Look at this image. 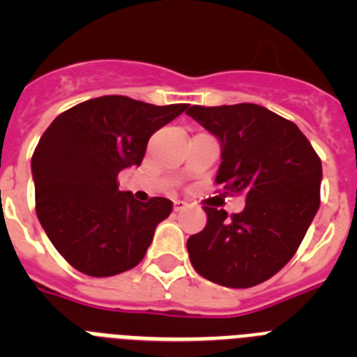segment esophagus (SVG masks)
Here are the masks:
<instances>
[{
  "mask_svg": "<svg viewBox=\"0 0 357 357\" xmlns=\"http://www.w3.org/2000/svg\"><path fill=\"white\" fill-rule=\"evenodd\" d=\"M185 207H188V204H185V202H181V200L173 202V211H175V213H181V211H184Z\"/></svg>",
  "mask_w": 357,
  "mask_h": 357,
  "instance_id": "1",
  "label": "esophagus"
}]
</instances>
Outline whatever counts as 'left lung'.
Segmentation results:
<instances>
[{"label":"left lung","mask_w":357,"mask_h":357,"mask_svg":"<svg viewBox=\"0 0 357 357\" xmlns=\"http://www.w3.org/2000/svg\"><path fill=\"white\" fill-rule=\"evenodd\" d=\"M185 114L222 143L218 191L247 198L230 216L204 207L206 229L188 239L191 264L227 288L261 284L295 255L320 207V157L295 123L255 103L193 105Z\"/></svg>","instance_id":"left-lung-1"}]
</instances>
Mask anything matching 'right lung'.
Here are the masks:
<instances>
[{"label":"right lung","mask_w":357,"mask_h":357,"mask_svg":"<svg viewBox=\"0 0 357 357\" xmlns=\"http://www.w3.org/2000/svg\"><path fill=\"white\" fill-rule=\"evenodd\" d=\"M188 109L128 96H100L56 116L31 157L36 211L59 254L91 277L137 266L173 204L134 200L118 175L143 162L148 139Z\"/></svg>","instance_id":"1"}]
</instances>
